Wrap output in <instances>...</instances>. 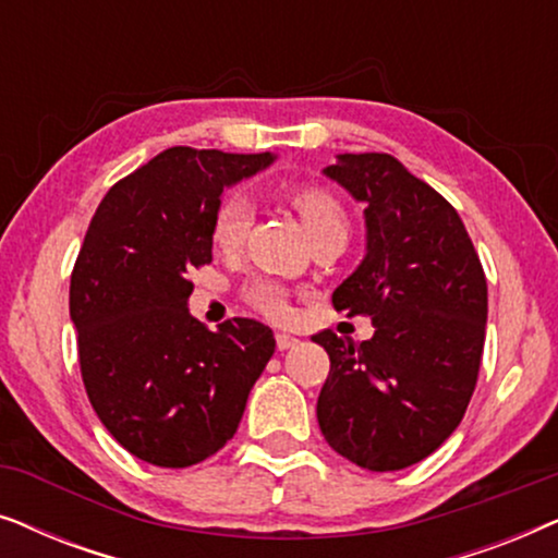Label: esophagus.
<instances>
[{
  "label": "esophagus",
  "mask_w": 558,
  "mask_h": 558,
  "mask_svg": "<svg viewBox=\"0 0 558 558\" xmlns=\"http://www.w3.org/2000/svg\"><path fill=\"white\" fill-rule=\"evenodd\" d=\"M296 345H300V338H296V335L277 332V348L279 350H289V348H296Z\"/></svg>",
  "instance_id": "obj_1"
}]
</instances>
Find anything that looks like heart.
I'll return each mask as SVG.
<instances>
[{
	"label": "heart",
	"mask_w": 558,
	"mask_h": 558,
	"mask_svg": "<svg viewBox=\"0 0 558 558\" xmlns=\"http://www.w3.org/2000/svg\"><path fill=\"white\" fill-rule=\"evenodd\" d=\"M287 201L300 216L307 239L327 231L348 233V210L340 203V197L319 185H294L287 190ZM254 223V210L246 203V197L228 195L218 205L216 218H213V241L220 251H235L246 241L248 228ZM246 300L258 312L269 317L287 315V292L277 281H254L246 287Z\"/></svg>",
	"instance_id": "obj_1"
}]
</instances>
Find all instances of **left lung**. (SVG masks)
<instances>
[{
  "label": "left lung",
  "mask_w": 558,
  "mask_h": 558,
  "mask_svg": "<svg viewBox=\"0 0 558 558\" xmlns=\"http://www.w3.org/2000/svg\"><path fill=\"white\" fill-rule=\"evenodd\" d=\"M325 174L365 205V258L335 310L371 340L312 335L330 355L317 422L335 452L373 472L422 462L460 426L485 345L487 281L462 218L391 155H338Z\"/></svg>",
  "instance_id": "obj_1"
}]
</instances>
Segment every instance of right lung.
Here are the masks:
<instances>
[{
    "label": "right lung",
    "instance_id": "obj_1",
    "mask_svg": "<svg viewBox=\"0 0 558 558\" xmlns=\"http://www.w3.org/2000/svg\"><path fill=\"white\" fill-rule=\"evenodd\" d=\"M271 162L269 151L165 149L106 193L75 258L71 319L88 401L126 452L157 468L216 454L277 348L256 319L213 332L187 310V274L213 262L223 187Z\"/></svg>",
    "mask_w": 558,
    "mask_h": 558
}]
</instances>
